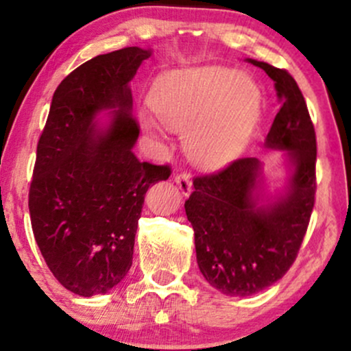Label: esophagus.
I'll return each mask as SVG.
<instances>
[{
	"label": "esophagus",
	"mask_w": 351,
	"mask_h": 351,
	"mask_svg": "<svg viewBox=\"0 0 351 351\" xmlns=\"http://www.w3.org/2000/svg\"><path fill=\"white\" fill-rule=\"evenodd\" d=\"M175 183L178 184L181 195L183 196H189L193 191V183H191V178H189V175L186 173H180V175L175 176Z\"/></svg>",
	"instance_id": "esophagus-1"
}]
</instances>
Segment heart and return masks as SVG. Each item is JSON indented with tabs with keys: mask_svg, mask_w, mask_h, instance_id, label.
I'll return each instance as SVG.
<instances>
[{
	"mask_svg": "<svg viewBox=\"0 0 351 351\" xmlns=\"http://www.w3.org/2000/svg\"><path fill=\"white\" fill-rule=\"evenodd\" d=\"M156 119L184 134V152L196 167L221 170L236 162L251 143L263 110L261 88L249 75L221 66L171 71L150 94ZM142 123L152 134L162 128L150 117Z\"/></svg>",
	"mask_w": 351,
	"mask_h": 351,
	"instance_id": "heart-1",
	"label": "heart"
}]
</instances>
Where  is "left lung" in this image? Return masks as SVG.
Segmentation results:
<instances>
[{
    "mask_svg": "<svg viewBox=\"0 0 351 351\" xmlns=\"http://www.w3.org/2000/svg\"><path fill=\"white\" fill-rule=\"evenodd\" d=\"M245 60L274 80L280 110L264 147L284 152L287 180L272 193L263 162L241 158L216 175L195 178V191L184 203L199 272L231 297L252 295L284 277L315 201L317 142L304 95L287 71Z\"/></svg>",
    "mask_w": 351,
    "mask_h": 351,
    "instance_id": "1",
    "label": "left lung"
}]
</instances>
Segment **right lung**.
<instances>
[{
  "instance_id": "add662e5",
  "label": "right lung",
  "mask_w": 351,
  "mask_h": 351,
  "mask_svg": "<svg viewBox=\"0 0 351 351\" xmlns=\"http://www.w3.org/2000/svg\"><path fill=\"white\" fill-rule=\"evenodd\" d=\"M152 47H125L72 71L52 95L29 189L34 239L67 291L107 293L132 267L145 193L170 168L140 162L130 82Z\"/></svg>"
}]
</instances>
